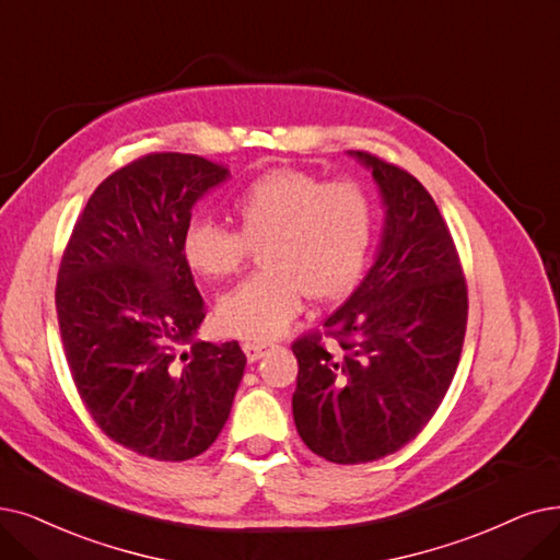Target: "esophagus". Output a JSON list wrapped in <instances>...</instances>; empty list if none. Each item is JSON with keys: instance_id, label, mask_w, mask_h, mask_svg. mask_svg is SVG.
Listing matches in <instances>:
<instances>
[{"instance_id": "1", "label": "esophagus", "mask_w": 560, "mask_h": 560, "mask_svg": "<svg viewBox=\"0 0 560 560\" xmlns=\"http://www.w3.org/2000/svg\"><path fill=\"white\" fill-rule=\"evenodd\" d=\"M271 347L273 345H268V342H243V353H245V358H248V363H257L259 358H264Z\"/></svg>"}]
</instances>
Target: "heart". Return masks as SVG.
Masks as SVG:
<instances>
[{
  "instance_id": "1",
  "label": "heart",
  "mask_w": 560,
  "mask_h": 560,
  "mask_svg": "<svg viewBox=\"0 0 560 560\" xmlns=\"http://www.w3.org/2000/svg\"><path fill=\"white\" fill-rule=\"evenodd\" d=\"M238 232L195 218L182 253L195 273L220 280L236 273L248 245L261 248L266 271L243 280L215 305L218 326L245 340H273L303 307L342 299L361 280L372 248L374 209L363 186L330 182L301 170H271L232 202Z\"/></svg>"
}]
</instances>
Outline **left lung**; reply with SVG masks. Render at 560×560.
<instances>
[{"label": "left lung", "instance_id": "1", "mask_svg": "<svg viewBox=\"0 0 560 560\" xmlns=\"http://www.w3.org/2000/svg\"><path fill=\"white\" fill-rule=\"evenodd\" d=\"M384 209L374 264L299 358L294 422L312 453L335 464L382 459L420 434L451 388L468 296L453 236L416 176L368 151Z\"/></svg>", "mask_w": 560, "mask_h": 560}]
</instances>
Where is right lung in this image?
Segmentation results:
<instances>
[{"label": "right lung", "instance_id": "obj_1", "mask_svg": "<svg viewBox=\"0 0 560 560\" xmlns=\"http://www.w3.org/2000/svg\"><path fill=\"white\" fill-rule=\"evenodd\" d=\"M230 170L149 153L109 174L78 218L57 276V317L78 393L98 428L159 462L202 455L232 411L238 342L197 340L207 310L182 236Z\"/></svg>", "mask_w": 560, "mask_h": 560}]
</instances>
